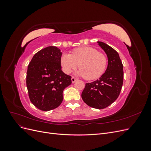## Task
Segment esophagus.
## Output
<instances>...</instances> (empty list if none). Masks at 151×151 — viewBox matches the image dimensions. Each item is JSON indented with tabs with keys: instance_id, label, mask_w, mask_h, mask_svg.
Segmentation results:
<instances>
[{
	"instance_id": "34e87169",
	"label": "esophagus",
	"mask_w": 151,
	"mask_h": 151,
	"mask_svg": "<svg viewBox=\"0 0 151 151\" xmlns=\"http://www.w3.org/2000/svg\"><path fill=\"white\" fill-rule=\"evenodd\" d=\"M71 80H72V83H74L75 82L77 81V79H76L74 77H72Z\"/></svg>"
}]
</instances>
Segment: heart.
<instances>
[{
	"label": "heart",
	"mask_w": 151,
	"mask_h": 151,
	"mask_svg": "<svg viewBox=\"0 0 151 151\" xmlns=\"http://www.w3.org/2000/svg\"><path fill=\"white\" fill-rule=\"evenodd\" d=\"M107 58L96 49L83 47L74 49L72 54L63 53L60 58L62 70L69 74L79 65L78 74L88 80H93L101 76L106 70Z\"/></svg>",
	"instance_id": "obj_1"
}]
</instances>
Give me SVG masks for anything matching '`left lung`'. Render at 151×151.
<instances>
[{"label": "left lung", "mask_w": 151, "mask_h": 151, "mask_svg": "<svg viewBox=\"0 0 151 151\" xmlns=\"http://www.w3.org/2000/svg\"><path fill=\"white\" fill-rule=\"evenodd\" d=\"M98 43L107 55L108 67L99 79L86 84L81 96L88 106L103 109L111 104L120 95L123 81V70L122 62L116 50L106 43Z\"/></svg>", "instance_id": "1"}]
</instances>
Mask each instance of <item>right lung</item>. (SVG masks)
<instances>
[{"label": "right lung", "instance_id": "obj_1", "mask_svg": "<svg viewBox=\"0 0 151 151\" xmlns=\"http://www.w3.org/2000/svg\"><path fill=\"white\" fill-rule=\"evenodd\" d=\"M60 50L48 47L35 54L26 74V86L31 102L42 111L59 106L63 91L71 84V76L61 70Z\"/></svg>", "mask_w": 151, "mask_h": 151}]
</instances>
